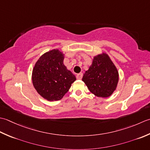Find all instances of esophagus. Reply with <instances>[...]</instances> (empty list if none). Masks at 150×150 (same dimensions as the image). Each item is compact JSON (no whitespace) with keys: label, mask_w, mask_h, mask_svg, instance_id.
<instances>
[{"label":"esophagus","mask_w":150,"mask_h":150,"mask_svg":"<svg viewBox=\"0 0 150 150\" xmlns=\"http://www.w3.org/2000/svg\"><path fill=\"white\" fill-rule=\"evenodd\" d=\"M82 76H83L82 73H79V74H76V78H77L78 79H81L82 78Z\"/></svg>","instance_id":"34e87169"}]
</instances>
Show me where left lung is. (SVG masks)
Masks as SVG:
<instances>
[{
    "label": "left lung",
    "instance_id": "left-lung-1",
    "mask_svg": "<svg viewBox=\"0 0 150 150\" xmlns=\"http://www.w3.org/2000/svg\"><path fill=\"white\" fill-rule=\"evenodd\" d=\"M119 74L109 55L102 52L94 56L89 68L84 73L82 81L97 97L108 98L117 89Z\"/></svg>",
    "mask_w": 150,
    "mask_h": 150
}]
</instances>
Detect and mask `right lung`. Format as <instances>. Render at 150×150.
<instances>
[{
    "label": "right lung",
    "instance_id": "obj_1",
    "mask_svg": "<svg viewBox=\"0 0 150 150\" xmlns=\"http://www.w3.org/2000/svg\"><path fill=\"white\" fill-rule=\"evenodd\" d=\"M64 57L65 54L59 49L49 50L40 56L33 68V87L48 101L62 99L76 79L64 65Z\"/></svg>",
    "mask_w": 150,
    "mask_h": 150
}]
</instances>
